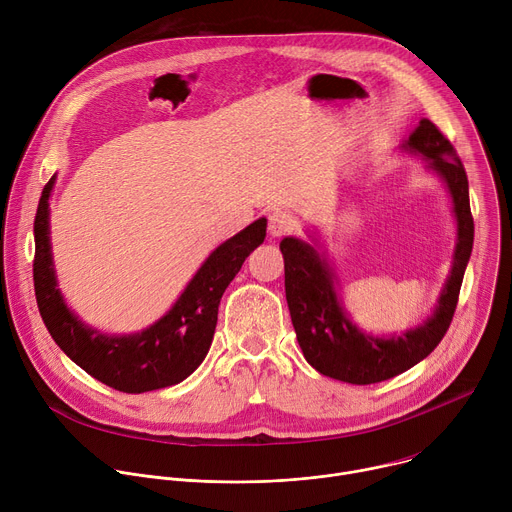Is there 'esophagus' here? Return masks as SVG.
<instances>
[{"mask_svg": "<svg viewBox=\"0 0 512 512\" xmlns=\"http://www.w3.org/2000/svg\"><path fill=\"white\" fill-rule=\"evenodd\" d=\"M294 227H296V223L289 214H285L281 210H275V212L269 214V227L267 229H269L271 237H283V235L294 231Z\"/></svg>", "mask_w": 512, "mask_h": 512, "instance_id": "1", "label": "esophagus"}]
</instances>
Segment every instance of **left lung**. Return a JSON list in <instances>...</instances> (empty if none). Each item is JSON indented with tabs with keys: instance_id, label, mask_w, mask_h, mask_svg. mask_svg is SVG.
<instances>
[{
	"instance_id": "obj_1",
	"label": "left lung",
	"mask_w": 512,
	"mask_h": 512,
	"mask_svg": "<svg viewBox=\"0 0 512 512\" xmlns=\"http://www.w3.org/2000/svg\"><path fill=\"white\" fill-rule=\"evenodd\" d=\"M419 156L425 170L440 178L450 194L456 221V245L450 275L437 304L421 324L397 334H373L356 326L346 312L336 273L318 237H285L279 243L285 265V298L306 360L330 379L350 385H373L393 379L421 362L450 328L464 271L474 243L468 176L454 145L429 119H421L399 145Z\"/></svg>"
}]
</instances>
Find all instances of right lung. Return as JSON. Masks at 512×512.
Instances as JSON below:
<instances>
[{
    "label": "right lung",
    "instance_id": "1",
    "mask_svg": "<svg viewBox=\"0 0 512 512\" xmlns=\"http://www.w3.org/2000/svg\"><path fill=\"white\" fill-rule=\"evenodd\" d=\"M56 174L42 190L34 221V289L40 316L60 346L97 381L123 393H148L182 383L208 354L218 304L245 259L267 231V218L218 245L196 269L172 308L148 328L131 334H107L79 318L58 287L50 243V196Z\"/></svg>",
    "mask_w": 512,
    "mask_h": 512
}]
</instances>
